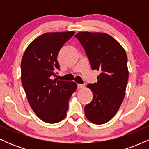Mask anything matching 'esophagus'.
I'll return each instance as SVG.
<instances>
[{"label": "esophagus", "mask_w": 149, "mask_h": 149, "mask_svg": "<svg viewBox=\"0 0 149 149\" xmlns=\"http://www.w3.org/2000/svg\"><path fill=\"white\" fill-rule=\"evenodd\" d=\"M77 86H78V88L80 89V88H84L85 85H84V84H78V85H77Z\"/></svg>", "instance_id": "1"}]
</instances>
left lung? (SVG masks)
<instances>
[{
	"mask_svg": "<svg viewBox=\"0 0 149 149\" xmlns=\"http://www.w3.org/2000/svg\"><path fill=\"white\" fill-rule=\"evenodd\" d=\"M75 37L83 45L92 69L101 72L97 83L87 86L93 99L85 107V116L93 123L104 124L116 115L125 95L129 76L127 54L107 33L79 32Z\"/></svg>",
	"mask_w": 149,
	"mask_h": 149,
	"instance_id": "8db88e82",
	"label": "left lung"
}]
</instances>
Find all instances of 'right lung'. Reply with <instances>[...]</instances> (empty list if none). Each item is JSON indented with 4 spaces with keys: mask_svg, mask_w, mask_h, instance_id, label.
<instances>
[{
    "mask_svg": "<svg viewBox=\"0 0 149 149\" xmlns=\"http://www.w3.org/2000/svg\"><path fill=\"white\" fill-rule=\"evenodd\" d=\"M74 33L42 34L29 45L22 57L21 80L27 100L36 115L47 123L64 119L70 97L77 89L75 82L53 79L59 70L58 53Z\"/></svg>",
    "mask_w": 149,
    "mask_h": 149,
    "instance_id": "obj_1",
    "label": "right lung"
}]
</instances>
